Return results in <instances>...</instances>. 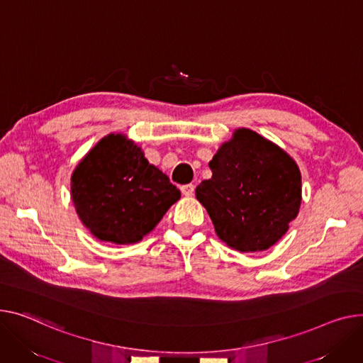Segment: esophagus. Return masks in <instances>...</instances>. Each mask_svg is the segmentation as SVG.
<instances>
[{"instance_id": "34e87169", "label": "esophagus", "mask_w": 363, "mask_h": 363, "mask_svg": "<svg viewBox=\"0 0 363 363\" xmlns=\"http://www.w3.org/2000/svg\"><path fill=\"white\" fill-rule=\"evenodd\" d=\"M181 192H182V196L191 197L192 194H194V185H192V184L182 185V186H181Z\"/></svg>"}]
</instances>
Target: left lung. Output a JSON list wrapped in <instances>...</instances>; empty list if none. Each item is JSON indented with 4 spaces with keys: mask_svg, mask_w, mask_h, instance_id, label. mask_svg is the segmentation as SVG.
I'll list each match as a JSON object with an SVG mask.
<instances>
[{
    "mask_svg": "<svg viewBox=\"0 0 363 363\" xmlns=\"http://www.w3.org/2000/svg\"><path fill=\"white\" fill-rule=\"evenodd\" d=\"M211 178L196 188L214 230L240 252L273 247L299 213L301 171L277 144L238 128L208 163Z\"/></svg>",
    "mask_w": 363,
    "mask_h": 363,
    "instance_id": "8db88e82",
    "label": "left lung"
}]
</instances>
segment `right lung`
Listing matches in <instances>:
<instances>
[{
	"label": "right lung",
	"mask_w": 363,
	"mask_h": 363,
	"mask_svg": "<svg viewBox=\"0 0 363 363\" xmlns=\"http://www.w3.org/2000/svg\"><path fill=\"white\" fill-rule=\"evenodd\" d=\"M179 199V189L123 134L104 137L71 175L80 220L93 236L118 245L141 240Z\"/></svg>",
	"instance_id": "add662e5"
}]
</instances>
